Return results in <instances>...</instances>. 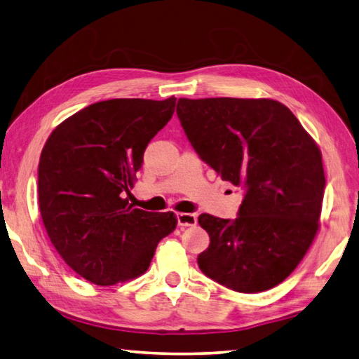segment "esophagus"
<instances>
[{"label":"esophagus","instance_id":"obj_1","mask_svg":"<svg viewBox=\"0 0 359 359\" xmlns=\"http://www.w3.org/2000/svg\"><path fill=\"white\" fill-rule=\"evenodd\" d=\"M177 222L180 227H193L198 222V216L194 213H177Z\"/></svg>","mask_w":359,"mask_h":359}]
</instances>
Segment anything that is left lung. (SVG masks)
<instances>
[{"mask_svg":"<svg viewBox=\"0 0 359 359\" xmlns=\"http://www.w3.org/2000/svg\"><path fill=\"white\" fill-rule=\"evenodd\" d=\"M177 116L199 157L245 191L236 219L199 216L210 236L201 271L238 292L282 283L319 229L325 174L318 144L286 105L264 97H180Z\"/></svg>","mask_w":359,"mask_h":359,"instance_id":"8db88e82","label":"left lung"}]
</instances>
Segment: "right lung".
I'll return each instance as SVG.
<instances>
[{"label": "right lung", "instance_id": "obj_1", "mask_svg": "<svg viewBox=\"0 0 359 359\" xmlns=\"http://www.w3.org/2000/svg\"><path fill=\"white\" fill-rule=\"evenodd\" d=\"M175 97L109 100L67 118L39 163V207L55 250L91 283L110 286L147 271L157 244L174 231L172 212L133 208L147 143L170 121Z\"/></svg>", "mask_w": 359, "mask_h": 359}]
</instances>
